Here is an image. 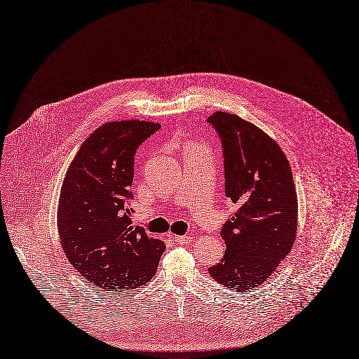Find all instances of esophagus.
Returning <instances> with one entry per match:
<instances>
[{
	"label": "esophagus",
	"instance_id": "34e87169",
	"mask_svg": "<svg viewBox=\"0 0 359 359\" xmlns=\"http://www.w3.org/2000/svg\"><path fill=\"white\" fill-rule=\"evenodd\" d=\"M175 241L178 244H188V243L192 241V236H189V234H187V236H177Z\"/></svg>",
	"mask_w": 359,
	"mask_h": 359
}]
</instances>
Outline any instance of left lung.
<instances>
[{
  "label": "left lung",
  "mask_w": 359,
  "mask_h": 359,
  "mask_svg": "<svg viewBox=\"0 0 359 359\" xmlns=\"http://www.w3.org/2000/svg\"><path fill=\"white\" fill-rule=\"evenodd\" d=\"M207 122L222 141L226 197L237 205L219 231L226 253L208 273L229 289H255L278 269L296 238L292 170L279 145L253 123L226 112Z\"/></svg>",
  "instance_id": "left-lung-1"
}]
</instances>
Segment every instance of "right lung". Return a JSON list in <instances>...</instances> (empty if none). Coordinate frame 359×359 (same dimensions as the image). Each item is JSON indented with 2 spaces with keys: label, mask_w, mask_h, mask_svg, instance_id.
I'll return each instance as SVG.
<instances>
[{
  "label": "right lung",
  "mask_w": 359,
  "mask_h": 359,
  "mask_svg": "<svg viewBox=\"0 0 359 359\" xmlns=\"http://www.w3.org/2000/svg\"><path fill=\"white\" fill-rule=\"evenodd\" d=\"M161 125L109 122L80 147L59 200L62 247L73 267L106 293L144 286L165 244L130 222L135 154Z\"/></svg>",
  "instance_id": "obj_1"
}]
</instances>
